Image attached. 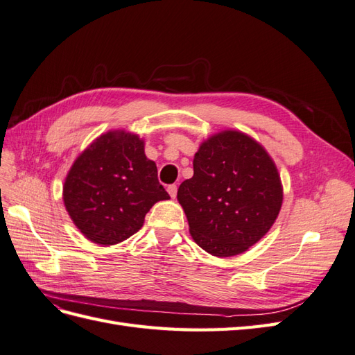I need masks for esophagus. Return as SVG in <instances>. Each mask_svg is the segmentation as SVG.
I'll return each instance as SVG.
<instances>
[{
	"label": "esophagus",
	"mask_w": 355,
	"mask_h": 355,
	"mask_svg": "<svg viewBox=\"0 0 355 355\" xmlns=\"http://www.w3.org/2000/svg\"><path fill=\"white\" fill-rule=\"evenodd\" d=\"M167 191L171 198H176V194H178V187L176 185H168L167 187Z\"/></svg>",
	"instance_id": "esophagus-1"
}]
</instances>
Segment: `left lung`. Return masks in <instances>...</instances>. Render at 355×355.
Wrapping results in <instances>:
<instances>
[{
  "label": "left lung",
  "instance_id": "left-lung-1",
  "mask_svg": "<svg viewBox=\"0 0 355 355\" xmlns=\"http://www.w3.org/2000/svg\"><path fill=\"white\" fill-rule=\"evenodd\" d=\"M192 164L194 176L178 189L192 239L218 257L244 253L270 231L282 209L272 158L253 137L223 130L200 145Z\"/></svg>",
  "mask_w": 355,
  "mask_h": 355
}]
</instances>
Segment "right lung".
I'll list each match as a JSON object with an SVG mask.
<instances>
[{
  "label": "right lung",
  "instance_id": "add662e5",
  "mask_svg": "<svg viewBox=\"0 0 355 355\" xmlns=\"http://www.w3.org/2000/svg\"><path fill=\"white\" fill-rule=\"evenodd\" d=\"M168 198L144 141L125 130L94 139L73 161L63 185V202L75 227L101 245L132 237L149 209Z\"/></svg>",
  "mask_w": 355,
  "mask_h": 355
}]
</instances>
